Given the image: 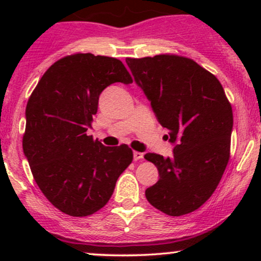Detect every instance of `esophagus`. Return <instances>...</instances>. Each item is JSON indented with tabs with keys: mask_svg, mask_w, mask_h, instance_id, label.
Segmentation results:
<instances>
[{
	"mask_svg": "<svg viewBox=\"0 0 261 261\" xmlns=\"http://www.w3.org/2000/svg\"><path fill=\"white\" fill-rule=\"evenodd\" d=\"M143 158V153L142 152H137V151H134V160L135 161H140Z\"/></svg>",
	"mask_w": 261,
	"mask_h": 261,
	"instance_id": "1",
	"label": "esophagus"
}]
</instances>
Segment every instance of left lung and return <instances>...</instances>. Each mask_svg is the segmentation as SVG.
<instances>
[{"mask_svg": "<svg viewBox=\"0 0 261 261\" xmlns=\"http://www.w3.org/2000/svg\"><path fill=\"white\" fill-rule=\"evenodd\" d=\"M126 64L175 143L170 158L145 154L160 173L146 197L169 216L190 214L211 197L228 163L233 127L229 100L215 74L184 56L127 58Z\"/></svg>", "mask_w": 261, "mask_h": 261, "instance_id": "obj_1", "label": "left lung"}]
</instances>
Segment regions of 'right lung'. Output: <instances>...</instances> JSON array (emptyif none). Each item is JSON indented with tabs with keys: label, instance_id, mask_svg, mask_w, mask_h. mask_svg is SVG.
Segmentation results:
<instances>
[{
	"label": "right lung",
	"instance_id": "add662e5",
	"mask_svg": "<svg viewBox=\"0 0 261 261\" xmlns=\"http://www.w3.org/2000/svg\"><path fill=\"white\" fill-rule=\"evenodd\" d=\"M115 82L133 83L120 60L73 54L47 68L27 103L24 155L41 193L70 216L104 207L133 162L127 145L106 147L87 135L100 93Z\"/></svg>",
	"mask_w": 261,
	"mask_h": 261
}]
</instances>
